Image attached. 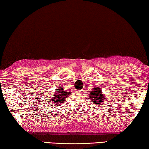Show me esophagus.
<instances>
[{
	"mask_svg": "<svg viewBox=\"0 0 149 149\" xmlns=\"http://www.w3.org/2000/svg\"><path fill=\"white\" fill-rule=\"evenodd\" d=\"M78 93H82V90H79L78 91H77Z\"/></svg>",
	"mask_w": 149,
	"mask_h": 149,
	"instance_id": "obj_1",
	"label": "esophagus"
}]
</instances>
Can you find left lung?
<instances>
[{
    "label": "left lung",
    "mask_w": 149,
    "mask_h": 149,
    "mask_svg": "<svg viewBox=\"0 0 149 149\" xmlns=\"http://www.w3.org/2000/svg\"><path fill=\"white\" fill-rule=\"evenodd\" d=\"M90 98L95 104L99 106V104L104 102V97L100 88H94L93 90L90 92Z\"/></svg>",
    "instance_id": "left-lung-1"
}]
</instances>
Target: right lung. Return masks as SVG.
I'll return each mask as SVG.
<instances>
[{
    "label": "right lung",
    "instance_id": "obj_1",
    "mask_svg": "<svg viewBox=\"0 0 149 149\" xmlns=\"http://www.w3.org/2000/svg\"><path fill=\"white\" fill-rule=\"evenodd\" d=\"M70 92L69 91H65L63 88L60 87L59 89L56 91V93L54 95V96L52 97V100L54 104L61 102L63 103V100L66 99V97H68V95H70Z\"/></svg>",
    "mask_w": 149,
    "mask_h": 149
}]
</instances>
